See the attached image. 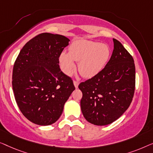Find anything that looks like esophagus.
<instances>
[{
    "label": "esophagus",
    "instance_id": "obj_1",
    "mask_svg": "<svg viewBox=\"0 0 153 153\" xmlns=\"http://www.w3.org/2000/svg\"><path fill=\"white\" fill-rule=\"evenodd\" d=\"M74 86H75V87L77 88L78 87V85H79V82L78 81H76V80H74Z\"/></svg>",
    "mask_w": 153,
    "mask_h": 153
}]
</instances>
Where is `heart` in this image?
<instances>
[{
  "label": "heart",
  "mask_w": 153,
  "mask_h": 153,
  "mask_svg": "<svg viewBox=\"0 0 153 153\" xmlns=\"http://www.w3.org/2000/svg\"><path fill=\"white\" fill-rule=\"evenodd\" d=\"M110 56L108 46L99 42L85 39L76 40L70 45L68 53L62 52L59 59L63 72L73 74L79 62L78 71L85 78H91L100 74Z\"/></svg>",
  "instance_id": "heart-1"
}]
</instances>
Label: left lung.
I'll list each match as a JSON object with an SVG mask.
<instances>
[{"mask_svg": "<svg viewBox=\"0 0 153 153\" xmlns=\"http://www.w3.org/2000/svg\"><path fill=\"white\" fill-rule=\"evenodd\" d=\"M110 59L97 76L78 88L82 92L81 110L85 119L96 126L117 120L132 102L135 89L134 59L121 43L113 39Z\"/></svg>", "mask_w": 153, "mask_h": 153, "instance_id": "1", "label": "left lung"}]
</instances>
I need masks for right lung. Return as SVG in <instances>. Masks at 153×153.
Wrapping results in <instances>:
<instances>
[{"label":"right lung","instance_id":"right-lung-1","mask_svg":"<svg viewBox=\"0 0 153 153\" xmlns=\"http://www.w3.org/2000/svg\"><path fill=\"white\" fill-rule=\"evenodd\" d=\"M69 42L60 34H38L25 44L15 61V100L24 117L34 124L49 126L57 121L75 90L71 78L59 66V55Z\"/></svg>","mask_w":153,"mask_h":153}]
</instances>
